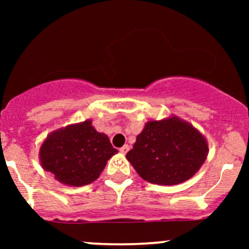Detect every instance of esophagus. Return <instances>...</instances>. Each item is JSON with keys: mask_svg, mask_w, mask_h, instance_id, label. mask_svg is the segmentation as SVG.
I'll list each match as a JSON object with an SVG mask.
<instances>
[{"mask_svg": "<svg viewBox=\"0 0 249 249\" xmlns=\"http://www.w3.org/2000/svg\"><path fill=\"white\" fill-rule=\"evenodd\" d=\"M129 149H130V147L127 144H125V145H123L122 148H120V153H123V154H125V153H127L129 152Z\"/></svg>", "mask_w": 249, "mask_h": 249, "instance_id": "esophagus-1", "label": "esophagus"}]
</instances>
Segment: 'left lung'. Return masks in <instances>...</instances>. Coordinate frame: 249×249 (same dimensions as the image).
<instances>
[{
    "instance_id": "1",
    "label": "left lung",
    "mask_w": 249,
    "mask_h": 249,
    "mask_svg": "<svg viewBox=\"0 0 249 249\" xmlns=\"http://www.w3.org/2000/svg\"><path fill=\"white\" fill-rule=\"evenodd\" d=\"M207 154L205 137L192 124L172 115L148 122L126 159L144 180L175 185L199 171Z\"/></svg>"
}]
</instances>
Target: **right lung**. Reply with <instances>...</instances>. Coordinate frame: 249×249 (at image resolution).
Returning <instances> with one entry per match:
<instances>
[{
	"mask_svg": "<svg viewBox=\"0 0 249 249\" xmlns=\"http://www.w3.org/2000/svg\"><path fill=\"white\" fill-rule=\"evenodd\" d=\"M115 153L108 136L85 120L48 135L39 149V161L60 183L82 187L100 177Z\"/></svg>",
	"mask_w": 249,
	"mask_h": 249,
	"instance_id": "1",
	"label": "right lung"
}]
</instances>
